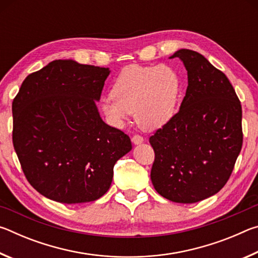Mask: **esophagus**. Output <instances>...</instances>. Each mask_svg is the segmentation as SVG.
<instances>
[{"label":"esophagus","mask_w":258,"mask_h":258,"mask_svg":"<svg viewBox=\"0 0 258 258\" xmlns=\"http://www.w3.org/2000/svg\"><path fill=\"white\" fill-rule=\"evenodd\" d=\"M143 141H145V139H143L141 135H134V137L132 138V142L135 146L141 145V143H143Z\"/></svg>","instance_id":"34e87169"}]
</instances>
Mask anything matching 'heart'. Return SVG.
<instances>
[{
	"instance_id": "heart-1",
	"label": "heart",
	"mask_w": 258,
	"mask_h": 258,
	"mask_svg": "<svg viewBox=\"0 0 258 258\" xmlns=\"http://www.w3.org/2000/svg\"><path fill=\"white\" fill-rule=\"evenodd\" d=\"M181 94V78L173 67L131 64L116 78L111 97L100 101V110L117 127L134 113L140 127L156 131L174 118Z\"/></svg>"
}]
</instances>
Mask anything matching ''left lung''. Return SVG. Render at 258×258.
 I'll list each match as a JSON object with an SVG mask.
<instances>
[{
	"mask_svg": "<svg viewBox=\"0 0 258 258\" xmlns=\"http://www.w3.org/2000/svg\"><path fill=\"white\" fill-rule=\"evenodd\" d=\"M187 87L180 110L149 139L151 182L164 198L194 204L228 182L242 147L241 104L223 73L198 52L181 49Z\"/></svg>",
	"mask_w": 258,
	"mask_h": 258,
	"instance_id": "1",
	"label": "left lung"
}]
</instances>
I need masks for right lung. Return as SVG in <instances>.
<instances>
[{"label": "right lung", "mask_w": 258, "mask_h": 258, "mask_svg": "<svg viewBox=\"0 0 258 258\" xmlns=\"http://www.w3.org/2000/svg\"><path fill=\"white\" fill-rule=\"evenodd\" d=\"M109 68L54 60L26 77L12 102V141L28 182L62 204L90 203L110 187L128 135L100 117Z\"/></svg>", "instance_id": "add662e5"}]
</instances>
